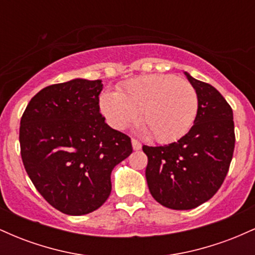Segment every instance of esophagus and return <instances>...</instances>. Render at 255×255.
Listing matches in <instances>:
<instances>
[{
  "instance_id": "obj_1",
  "label": "esophagus",
  "mask_w": 255,
  "mask_h": 255,
  "mask_svg": "<svg viewBox=\"0 0 255 255\" xmlns=\"http://www.w3.org/2000/svg\"><path fill=\"white\" fill-rule=\"evenodd\" d=\"M131 146H133L134 151H139L141 150V144L135 139H131Z\"/></svg>"
}]
</instances>
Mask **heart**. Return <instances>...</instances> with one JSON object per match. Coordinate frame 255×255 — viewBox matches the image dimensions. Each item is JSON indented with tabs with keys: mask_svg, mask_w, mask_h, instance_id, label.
<instances>
[{
	"mask_svg": "<svg viewBox=\"0 0 255 255\" xmlns=\"http://www.w3.org/2000/svg\"><path fill=\"white\" fill-rule=\"evenodd\" d=\"M102 114L116 129L135 122L140 113L144 133L160 144L182 137L194 124L199 99L192 84L169 74H150L126 83L119 93L104 92Z\"/></svg>",
	"mask_w": 255,
	"mask_h": 255,
	"instance_id": "heart-1",
	"label": "heart"
}]
</instances>
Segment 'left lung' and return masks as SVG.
I'll list each match as a JSON object with an SVG mask.
<instances>
[{"mask_svg":"<svg viewBox=\"0 0 255 255\" xmlns=\"http://www.w3.org/2000/svg\"><path fill=\"white\" fill-rule=\"evenodd\" d=\"M184 75L199 99L194 125L176 142L142 146L150 193L172 210H192L210 200L227 176L235 147L230 105L212 85Z\"/></svg>","mask_w":255,"mask_h":255,"instance_id":"1","label":"left lung"}]
</instances>
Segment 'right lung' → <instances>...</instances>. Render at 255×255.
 I'll list each match as a JSON object with an SVG mask.
<instances>
[{
  "label": "right lung",
  "mask_w": 255,
  "mask_h": 255,
  "mask_svg": "<svg viewBox=\"0 0 255 255\" xmlns=\"http://www.w3.org/2000/svg\"><path fill=\"white\" fill-rule=\"evenodd\" d=\"M102 80L73 79L31 99L20 121L22 163L37 191L58 211L81 216L111 192V171L133 151L130 137L105 124Z\"/></svg>",
  "instance_id": "1"
}]
</instances>
